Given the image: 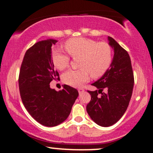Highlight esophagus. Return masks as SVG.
I'll list each match as a JSON object with an SVG mask.
<instances>
[{
  "label": "esophagus",
  "instance_id": "1",
  "mask_svg": "<svg viewBox=\"0 0 153 153\" xmlns=\"http://www.w3.org/2000/svg\"><path fill=\"white\" fill-rule=\"evenodd\" d=\"M84 91H85V90H84L83 88H78V93H79V94H82V93H83Z\"/></svg>",
  "mask_w": 153,
  "mask_h": 153
}]
</instances>
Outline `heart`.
<instances>
[{
  "label": "heart",
  "instance_id": "obj_1",
  "mask_svg": "<svg viewBox=\"0 0 153 153\" xmlns=\"http://www.w3.org/2000/svg\"><path fill=\"white\" fill-rule=\"evenodd\" d=\"M65 48L73 58L80 57L78 70H70L62 76L65 83L80 87L90 79L101 77L110 68L113 60V50L109 44L98 42L85 37L71 38L65 42ZM52 59L54 65L64 71L71 62L68 54L59 50L53 51Z\"/></svg>",
  "mask_w": 153,
  "mask_h": 153
}]
</instances>
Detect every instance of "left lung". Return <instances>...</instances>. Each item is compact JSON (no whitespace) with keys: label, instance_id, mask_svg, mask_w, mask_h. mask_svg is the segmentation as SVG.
<instances>
[{"label":"left lung","instance_id":"8db88e82","mask_svg":"<svg viewBox=\"0 0 153 153\" xmlns=\"http://www.w3.org/2000/svg\"><path fill=\"white\" fill-rule=\"evenodd\" d=\"M108 39L114 50L113 61L106 73L92 84L99 90L88 91L91 100L86 106L92 120L101 127L113 125L122 118L129 106L134 82L128 52L113 38Z\"/></svg>","mask_w":153,"mask_h":153}]
</instances>
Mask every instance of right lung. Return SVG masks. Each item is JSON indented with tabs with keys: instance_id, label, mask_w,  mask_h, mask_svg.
Masks as SVG:
<instances>
[{
	"instance_id": "1",
	"label": "right lung",
	"mask_w": 153,
	"mask_h": 153,
	"mask_svg": "<svg viewBox=\"0 0 153 153\" xmlns=\"http://www.w3.org/2000/svg\"><path fill=\"white\" fill-rule=\"evenodd\" d=\"M56 40L35 43L26 52L19 75L21 99L29 114L46 127H54L64 122L71 113L78 91L68 85L57 91L50 88L53 80H59L51 57Z\"/></svg>"
}]
</instances>
